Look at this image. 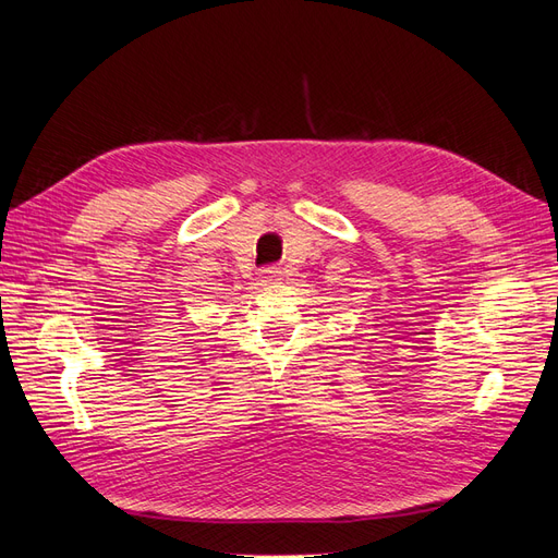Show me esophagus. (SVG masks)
Listing matches in <instances>:
<instances>
[{"label": "esophagus", "instance_id": "1", "mask_svg": "<svg viewBox=\"0 0 558 558\" xmlns=\"http://www.w3.org/2000/svg\"><path fill=\"white\" fill-rule=\"evenodd\" d=\"M260 281H263L265 286H269V283H277V281H281V269H279V267H275V265H269V267H263V269H260Z\"/></svg>", "mask_w": 558, "mask_h": 558}]
</instances>
